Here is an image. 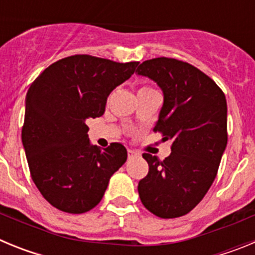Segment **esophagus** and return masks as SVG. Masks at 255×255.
<instances>
[{"instance_id": "obj_1", "label": "esophagus", "mask_w": 255, "mask_h": 255, "mask_svg": "<svg viewBox=\"0 0 255 255\" xmlns=\"http://www.w3.org/2000/svg\"><path fill=\"white\" fill-rule=\"evenodd\" d=\"M128 155H129V158H132V157H136V155H140V153H139L138 150L128 149Z\"/></svg>"}]
</instances>
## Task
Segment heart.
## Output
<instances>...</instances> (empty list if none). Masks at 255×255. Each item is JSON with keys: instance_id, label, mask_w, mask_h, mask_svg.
I'll return each instance as SVG.
<instances>
[{"instance_id": "obj_1", "label": "heart", "mask_w": 255, "mask_h": 255, "mask_svg": "<svg viewBox=\"0 0 255 255\" xmlns=\"http://www.w3.org/2000/svg\"><path fill=\"white\" fill-rule=\"evenodd\" d=\"M143 88H147V87H143Z\"/></svg>"}]
</instances>
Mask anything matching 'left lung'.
I'll list each match as a JSON object with an SVG mask.
<instances>
[{
    "mask_svg": "<svg viewBox=\"0 0 255 255\" xmlns=\"http://www.w3.org/2000/svg\"><path fill=\"white\" fill-rule=\"evenodd\" d=\"M136 71L161 87L164 101L153 131L172 141L163 161L143 153L149 171L139 181V197L153 215L181 217L203 199L217 176L227 144L226 98L208 75L176 58L147 60Z\"/></svg>",
    "mask_w": 255,
    "mask_h": 255,
    "instance_id": "8db88e82",
    "label": "left lung"
}]
</instances>
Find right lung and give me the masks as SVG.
Listing matches in <instances>:
<instances>
[{
	"label": "right lung",
	"mask_w": 255,
	"mask_h": 255,
	"mask_svg": "<svg viewBox=\"0 0 255 255\" xmlns=\"http://www.w3.org/2000/svg\"><path fill=\"white\" fill-rule=\"evenodd\" d=\"M138 64L74 55L52 64L31 83L21 140L31 180L55 208L91 211L126 162L123 144L111 143L105 149L93 145L87 123L105 114L108 94Z\"/></svg>",
	"instance_id": "obj_1"
}]
</instances>
